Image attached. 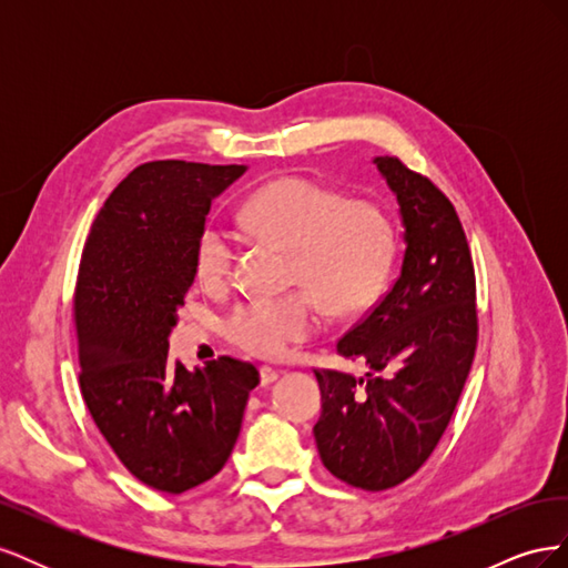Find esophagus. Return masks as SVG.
Masks as SVG:
<instances>
[{"label":"esophagus","instance_id":"1","mask_svg":"<svg viewBox=\"0 0 568 568\" xmlns=\"http://www.w3.org/2000/svg\"><path fill=\"white\" fill-rule=\"evenodd\" d=\"M280 379V372L277 369H272V367H263L261 369V384L263 386H270V384H274Z\"/></svg>","mask_w":568,"mask_h":568}]
</instances>
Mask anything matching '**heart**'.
Instances as JSON below:
<instances>
[{
    "mask_svg": "<svg viewBox=\"0 0 568 568\" xmlns=\"http://www.w3.org/2000/svg\"><path fill=\"white\" fill-rule=\"evenodd\" d=\"M242 220L257 239L291 253L288 282L311 288L332 315H355L382 294L395 255V230L376 203L343 199L336 189L303 178H282L246 199ZM234 257L227 230L215 222L201 227L194 270L203 286H225ZM314 297L294 291L246 301L230 315L227 334L251 355L280 357L291 343L320 329L322 307Z\"/></svg>",
    "mask_w": 568,
    "mask_h": 568,
    "instance_id": "obj_1",
    "label": "heart"
}]
</instances>
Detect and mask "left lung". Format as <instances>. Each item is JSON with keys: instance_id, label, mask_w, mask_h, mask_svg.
Wrapping results in <instances>:
<instances>
[{"instance_id": "8db88e82", "label": "left lung", "mask_w": 568, "mask_h": 568, "mask_svg": "<svg viewBox=\"0 0 568 568\" xmlns=\"http://www.w3.org/2000/svg\"><path fill=\"white\" fill-rule=\"evenodd\" d=\"M372 163L398 201L403 265L388 294L336 343L369 372H315L322 464L363 490L403 484L448 426L476 351V282L453 203L398 159Z\"/></svg>"}]
</instances>
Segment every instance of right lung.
Returning <instances> with one entry per match:
<instances>
[{
  "mask_svg": "<svg viewBox=\"0 0 568 568\" xmlns=\"http://www.w3.org/2000/svg\"><path fill=\"white\" fill-rule=\"evenodd\" d=\"M246 165L156 161L99 211L75 288L80 390L101 436L149 488L180 495L213 478L242 432L253 365L220 357L189 372L170 334L194 284L211 203Z\"/></svg>",
  "mask_w": 568,
  "mask_h": 568,
  "instance_id": "add662e5",
  "label": "right lung"
}]
</instances>
